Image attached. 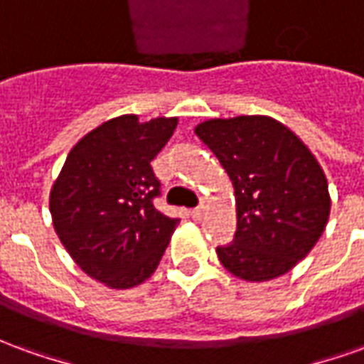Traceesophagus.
<instances>
[{
  "mask_svg": "<svg viewBox=\"0 0 364 364\" xmlns=\"http://www.w3.org/2000/svg\"><path fill=\"white\" fill-rule=\"evenodd\" d=\"M205 213H206V206L200 205V206H197V208H193V210H191V216H193V220H200V218L205 216Z\"/></svg>",
  "mask_w": 364,
  "mask_h": 364,
  "instance_id": "obj_1",
  "label": "esophagus"
}]
</instances>
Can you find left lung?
<instances>
[{
    "instance_id": "8db88e82",
    "label": "left lung",
    "mask_w": 364,
    "mask_h": 364,
    "mask_svg": "<svg viewBox=\"0 0 364 364\" xmlns=\"http://www.w3.org/2000/svg\"><path fill=\"white\" fill-rule=\"evenodd\" d=\"M195 134L234 185V242L216 247L224 269L250 282L289 273L328 224L331 200L318 159L292 130L261 114L205 120Z\"/></svg>"
}]
</instances>
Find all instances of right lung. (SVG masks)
Instances as JSON below:
<instances>
[{
    "label": "right lung",
    "mask_w": 364,
    "mask_h": 364,
    "mask_svg": "<svg viewBox=\"0 0 364 364\" xmlns=\"http://www.w3.org/2000/svg\"><path fill=\"white\" fill-rule=\"evenodd\" d=\"M177 117L140 122L122 114L75 144L50 191L60 242L83 273L109 289H132L158 269L179 218L154 206L151 169Z\"/></svg>",
    "instance_id": "add662e5"
}]
</instances>
